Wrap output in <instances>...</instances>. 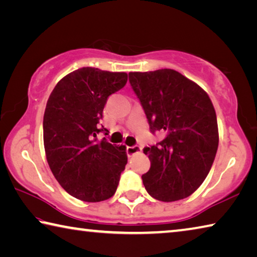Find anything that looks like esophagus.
<instances>
[{
  "mask_svg": "<svg viewBox=\"0 0 257 257\" xmlns=\"http://www.w3.org/2000/svg\"><path fill=\"white\" fill-rule=\"evenodd\" d=\"M142 151V147L138 146V145H135V146H128L127 147V154L128 156H133L135 154L139 153V152Z\"/></svg>",
  "mask_w": 257,
  "mask_h": 257,
  "instance_id": "34e87169",
  "label": "esophagus"
}]
</instances>
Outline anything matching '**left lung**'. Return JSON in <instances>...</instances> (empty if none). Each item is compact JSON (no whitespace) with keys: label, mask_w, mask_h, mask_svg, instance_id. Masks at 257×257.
<instances>
[{"label":"left lung","mask_w":257,"mask_h":257,"mask_svg":"<svg viewBox=\"0 0 257 257\" xmlns=\"http://www.w3.org/2000/svg\"><path fill=\"white\" fill-rule=\"evenodd\" d=\"M152 133L164 135L145 147L151 168L142 176L152 197L175 202L190 196L205 180L214 161L219 130L214 106L196 82L172 69L129 72Z\"/></svg>","instance_id":"obj_1"}]
</instances>
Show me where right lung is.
<instances>
[{
    "label": "right lung",
    "instance_id": "right-lung-1",
    "mask_svg": "<svg viewBox=\"0 0 257 257\" xmlns=\"http://www.w3.org/2000/svg\"><path fill=\"white\" fill-rule=\"evenodd\" d=\"M128 80L125 72L80 68L63 77L46 103L43 120L47 163L61 187L84 202H101L114 195L127 164L125 146L97 134L107 97Z\"/></svg>",
    "mask_w": 257,
    "mask_h": 257
}]
</instances>
